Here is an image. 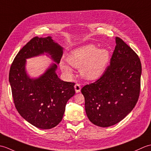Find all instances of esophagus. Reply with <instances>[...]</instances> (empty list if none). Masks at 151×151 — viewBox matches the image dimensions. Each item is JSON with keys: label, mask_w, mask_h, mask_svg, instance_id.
Returning a JSON list of instances; mask_svg holds the SVG:
<instances>
[{"label": "esophagus", "mask_w": 151, "mask_h": 151, "mask_svg": "<svg viewBox=\"0 0 151 151\" xmlns=\"http://www.w3.org/2000/svg\"><path fill=\"white\" fill-rule=\"evenodd\" d=\"M75 89L76 93H79L80 91H81V86H80V84H75Z\"/></svg>", "instance_id": "obj_1"}]
</instances>
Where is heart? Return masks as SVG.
<instances>
[{
    "label": "heart",
    "mask_w": 151,
    "mask_h": 151,
    "mask_svg": "<svg viewBox=\"0 0 151 151\" xmlns=\"http://www.w3.org/2000/svg\"><path fill=\"white\" fill-rule=\"evenodd\" d=\"M110 58V52L107 49H98L95 45L88 44L71 51L67 61L73 67L80 69L84 78L93 81L104 73ZM60 67L64 73L71 75V69L65 62H60Z\"/></svg>",
    "instance_id": "1"
}]
</instances>
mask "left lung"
I'll use <instances>...</instances> for the list:
<instances>
[{
  "mask_svg": "<svg viewBox=\"0 0 151 151\" xmlns=\"http://www.w3.org/2000/svg\"><path fill=\"white\" fill-rule=\"evenodd\" d=\"M109 65L97 81L84 86L85 110L92 123L108 127L130 114L138 100L142 64L138 56L121 38Z\"/></svg>",
  "mask_w": 151,
  "mask_h": 151,
  "instance_id": "left-lung-1",
  "label": "left lung"
}]
</instances>
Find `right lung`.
Here are the masks:
<instances>
[{
	"label": "right lung",
	"mask_w": 151,
	"mask_h": 151,
	"mask_svg": "<svg viewBox=\"0 0 151 151\" xmlns=\"http://www.w3.org/2000/svg\"><path fill=\"white\" fill-rule=\"evenodd\" d=\"M46 53L54 62L38 78L26 73V59ZM63 47L52 37H35L22 48L9 73L13 99L17 110L25 120L41 129H50L62 120L65 106L75 94V83L63 81L56 70Z\"/></svg>",
	"instance_id": "add662e5"
}]
</instances>
